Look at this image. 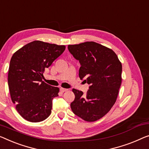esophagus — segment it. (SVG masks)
I'll return each mask as SVG.
<instances>
[{
  "instance_id": "obj_1",
  "label": "esophagus",
  "mask_w": 149,
  "mask_h": 149,
  "mask_svg": "<svg viewBox=\"0 0 149 149\" xmlns=\"http://www.w3.org/2000/svg\"><path fill=\"white\" fill-rule=\"evenodd\" d=\"M60 91H61V92H66V91H68V89L61 88H60Z\"/></svg>"
}]
</instances>
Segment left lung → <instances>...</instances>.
<instances>
[{"label": "left lung", "instance_id": "8db88e82", "mask_svg": "<svg viewBox=\"0 0 149 149\" xmlns=\"http://www.w3.org/2000/svg\"><path fill=\"white\" fill-rule=\"evenodd\" d=\"M81 67L79 77L90 84L86 94L73 89L71 108L85 121L94 122L109 112L116 101L122 82V63L111 49L94 41L69 45Z\"/></svg>", "mask_w": 149, "mask_h": 149}]
</instances>
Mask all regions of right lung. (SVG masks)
<instances>
[{
	"mask_svg": "<svg viewBox=\"0 0 149 149\" xmlns=\"http://www.w3.org/2000/svg\"><path fill=\"white\" fill-rule=\"evenodd\" d=\"M65 49V45L34 41L11 57L8 74L11 100L26 120L39 123L52 113V100L58 96L59 88L42 80L43 72Z\"/></svg>",
	"mask_w": 149,
	"mask_h": 149,
	"instance_id": "add662e5",
	"label": "right lung"
}]
</instances>
